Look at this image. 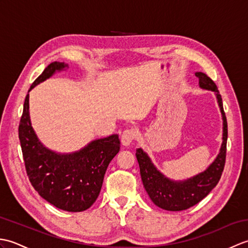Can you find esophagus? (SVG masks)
I'll return each instance as SVG.
<instances>
[{
  "instance_id": "esophagus-1",
  "label": "esophagus",
  "mask_w": 248,
  "mask_h": 248,
  "mask_svg": "<svg viewBox=\"0 0 248 248\" xmlns=\"http://www.w3.org/2000/svg\"><path fill=\"white\" fill-rule=\"evenodd\" d=\"M136 138V132L134 129H127L121 134V143L124 146H129Z\"/></svg>"
}]
</instances>
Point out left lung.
Segmentation results:
<instances>
[{
  "mask_svg": "<svg viewBox=\"0 0 248 248\" xmlns=\"http://www.w3.org/2000/svg\"><path fill=\"white\" fill-rule=\"evenodd\" d=\"M199 86L202 89L215 93L223 118V143L215 160L207 170L198 175L182 181H173L165 177L156 170L148 155L141 148L136 149L141 181L150 199L157 207L167 211H182L193 207L202 200L217 186L224 170L226 161V146H227V119H226L222 96L219 94L215 83L203 72H196Z\"/></svg>",
  "mask_w": 248,
  "mask_h": 248,
  "instance_id": "1",
  "label": "left lung"
}]
</instances>
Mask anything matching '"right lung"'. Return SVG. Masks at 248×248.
<instances>
[{
    "instance_id": "right-lung-1",
    "label": "right lung",
    "mask_w": 248,
    "mask_h": 248,
    "mask_svg": "<svg viewBox=\"0 0 248 248\" xmlns=\"http://www.w3.org/2000/svg\"><path fill=\"white\" fill-rule=\"evenodd\" d=\"M67 67L65 62H51L30 91ZM29 98L28 93L20 119L19 140L31 186L56 208L68 212L85 211L96 202L109 162L119 152L118 135L94 140L72 154H57L37 138L30 119Z\"/></svg>"
}]
</instances>
